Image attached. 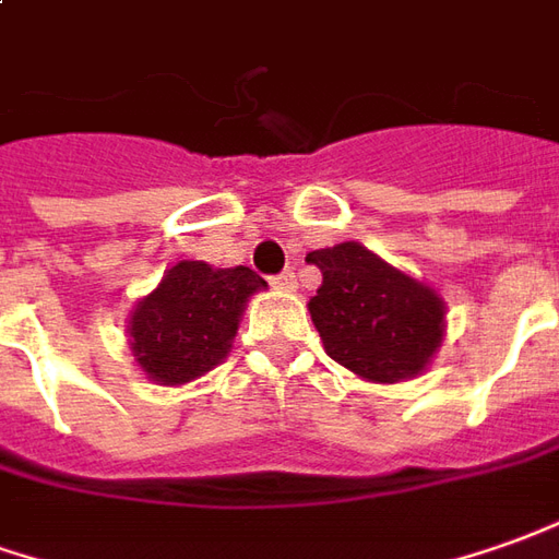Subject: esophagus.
<instances>
[{
	"mask_svg": "<svg viewBox=\"0 0 559 559\" xmlns=\"http://www.w3.org/2000/svg\"><path fill=\"white\" fill-rule=\"evenodd\" d=\"M273 288H280V292H295V288H298L295 273L286 271V273H280V276H273Z\"/></svg>",
	"mask_w": 559,
	"mask_h": 559,
	"instance_id": "1",
	"label": "esophagus"
}]
</instances>
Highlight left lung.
Segmentation results:
<instances>
[{
	"mask_svg": "<svg viewBox=\"0 0 559 559\" xmlns=\"http://www.w3.org/2000/svg\"><path fill=\"white\" fill-rule=\"evenodd\" d=\"M322 286L307 310L331 359L368 383L414 380L448 331V304L429 283L356 240L307 255Z\"/></svg>",
	"mask_w": 559,
	"mask_h": 559,
	"instance_id": "1",
	"label": "left lung"
}]
</instances>
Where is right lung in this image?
<instances>
[{"instance_id":"right-lung-1","label":"right lung","mask_w":559,"mask_h":559,"mask_svg":"<svg viewBox=\"0 0 559 559\" xmlns=\"http://www.w3.org/2000/svg\"><path fill=\"white\" fill-rule=\"evenodd\" d=\"M267 283L249 267L173 264L127 317L130 353L157 386H185L228 359L242 310Z\"/></svg>"}]
</instances>
